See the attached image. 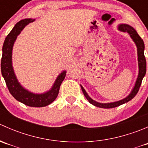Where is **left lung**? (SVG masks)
Here are the masks:
<instances>
[{
	"label": "left lung",
	"instance_id": "left-lung-1",
	"mask_svg": "<svg viewBox=\"0 0 148 148\" xmlns=\"http://www.w3.org/2000/svg\"><path fill=\"white\" fill-rule=\"evenodd\" d=\"M118 29L121 31H123V32H127L130 34V37L132 38V39L133 40L134 42L135 43L137 46V49H138V66H139V74L138 79H137V81L135 82V86H134L133 89L132 90V92H130L129 95H128L127 97H125V99H121L120 101H117V102H110V103H99L96 102V101L93 100L91 97H89V95H87V93L86 92V91L84 90V89L83 88V86L81 85L82 90L84 95L85 96V97L86 98L89 103H91L93 105L96 106V107H100V108H105V109H109V108H113V107H118V106L121 105V104H123L125 103L129 102L131 99H133L135 97V95L138 94L139 89L140 87V85H141L142 81H143V77H145L146 73V59L144 55V50H145V44L143 42V40L142 39L141 37L138 35V34L137 33V31L134 29L132 26H129V25L127 24H120L119 26Z\"/></svg>",
	"mask_w": 148,
	"mask_h": 148
}]
</instances>
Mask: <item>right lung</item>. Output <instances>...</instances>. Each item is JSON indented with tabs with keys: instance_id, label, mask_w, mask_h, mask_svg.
I'll return each mask as SVG.
<instances>
[{
	"instance_id": "obj_1",
	"label": "right lung",
	"mask_w": 148,
	"mask_h": 148,
	"mask_svg": "<svg viewBox=\"0 0 148 148\" xmlns=\"http://www.w3.org/2000/svg\"><path fill=\"white\" fill-rule=\"evenodd\" d=\"M35 19L26 18L16 24L12 31L5 38L3 46V55L1 58V73L5 79L8 89L12 96L26 105L34 107H41L49 105L57 97L59 88L66 77V71L61 73L53 84L51 89L44 94H34L23 87L18 82L12 66V50L18 35L26 25Z\"/></svg>"
}]
</instances>
